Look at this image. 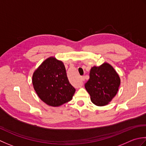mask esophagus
<instances>
[{
    "mask_svg": "<svg viewBox=\"0 0 146 146\" xmlns=\"http://www.w3.org/2000/svg\"><path fill=\"white\" fill-rule=\"evenodd\" d=\"M81 80L82 81H84V76H81Z\"/></svg>",
    "mask_w": 146,
    "mask_h": 146,
    "instance_id": "obj_1",
    "label": "esophagus"
}]
</instances>
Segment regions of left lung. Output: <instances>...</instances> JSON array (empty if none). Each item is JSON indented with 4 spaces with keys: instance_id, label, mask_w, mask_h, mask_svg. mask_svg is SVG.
Masks as SVG:
<instances>
[{
    "instance_id": "left-lung-1",
    "label": "left lung",
    "mask_w": 146,
    "mask_h": 146,
    "mask_svg": "<svg viewBox=\"0 0 146 146\" xmlns=\"http://www.w3.org/2000/svg\"><path fill=\"white\" fill-rule=\"evenodd\" d=\"M120 84V79L113 67L104 63L91 68L90 79L84 86L91 102L97 106H105L117 94Z\"/></svg>"
}]
</instances>
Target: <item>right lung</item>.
Segmentation results:
<instances>
[{"label":"right lung","mask_w":146,"mask_h":146,"mask_svg":"<svg viewBox=\"0 0 146 146\" xmlns=\"http://www.w3.org/2000/svg\"><path fill=\"white\" fill-rule=\"evenodd\" d=\"M32 82L38 96L52 106L70 102L76 91L67 78L63 62L54 57L47 58L40 65L33 75Z\"/></svg>","instance_id":"right-lung-1"}]
</instances>
